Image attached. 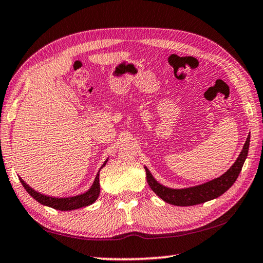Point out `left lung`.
Listing matches in <instances>:
<instances>
[{"instance_id": "obj_1", "label": "left lung", "mask_w": 263, "mask_h": 263, "mask_svg": "<svg viewBox=\"0 0 263 263\" xmlns=\"http://www.w3.org/2000/svg\"><path fill=\"white\" fill-rule=\"evenodd\" d=\"M249 139H251V135H248L246 142H245L242 147V151L240 152L238 159L235 160L232 167H231L228 172H225L221 176L217 177V179H213L199 185L189 186V188L173 189L160 184L159 182L154 179L153 175L151 174L148 168L145 167L147 183L151 186V189H152L162 201L169 204H173V205L190 206L215 199L224 194L225 191H228L231 186H232L235 180L238 179L240 172H241V168L243 166L245 160L247 158Z\"/></svg>"}]
</instances>
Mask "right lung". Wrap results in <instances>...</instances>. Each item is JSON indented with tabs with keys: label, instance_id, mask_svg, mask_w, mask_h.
<instances>
[{
	"label": "right lung",
	"instance_id": "1",
	"mask_svg": "<svg viewBox=\"0 0 263 263\" xmlns=\"http://www.w3.org/2000/svg\"><path fill=\"white\" fill-rule=\"evenodd\" d=\"M108 162V159L105 160L104 163L102 164L101 168H103L105 166V163ZM21 180V183L23 184L24 189L28 191V193L32 196V197L35 199V201L39 202L43 205L50 206L55 209V210H61V211H69V210H77V209L83 208V206H88L90 204L94 203L100 196V172L97 173V175L95 177V181L92 185L90 186V189L86 191L84 194L81 195H77L73 196V197H64V198H58V197H51V196H46L43 195L38 191L33 190L29 184H26L25 182Z\"/></svg>",
	"mask_w": 263,
	"mask_h": 263
}]
</instances>
